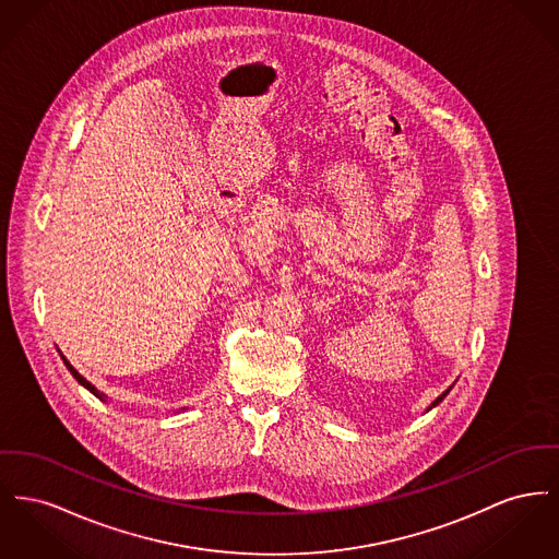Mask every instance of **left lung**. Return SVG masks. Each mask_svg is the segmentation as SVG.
I'll return each mask as SVG.
<instances>
[{
	"label": "left lung",
	"mask_w": 559,
	"mask_h": 559,
	"mask_svg": "<svg viewBox=\"0 0 559 559\" xmlns=\"http://www.w3.org/2000/svg\"><path fill=\"white\" fill-rule=\"evenodd\" d=\"M450 391H452V386H450V389H448V391H445V393L439 394V396H437V399H435V401H432V403H430V405H428V409H432V407H435V405H439V403H441V401H443V399H445V394L450 393ZM428 409H427V412H428Z\"/></svg>",
	"instance_id": "obj_1"
}]
</instances>
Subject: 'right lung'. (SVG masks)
Masks as SVG:
<instances>
[{
  "mask_svg": "<svg viewBox=\"0 0 559 559\" xmlns=\"http://www.w3.org/2000/svg\"><path fill=\"white\" fill-rule=\"evenodd\" d=\"M59 353H61V350H59ZM61 359H63V362H66L67 369L71 371V376H73V378H75V380H78V382H80V384H82L86 391H91V393L95 394V396L100 399V401H107V396L100 393V391H97V386H93V384H91V382H88V380H86V378H84V376H82V373H80V371H78V369H75L71 362L67 361L66 357H63V353H61ZM183 409H186V407H183Z\"/></svg>",
  "mask_w": 559,
  "mask_h": 559,
  "instance_id": "obj_1",
  "label": "right lung"
}]
</instances>
